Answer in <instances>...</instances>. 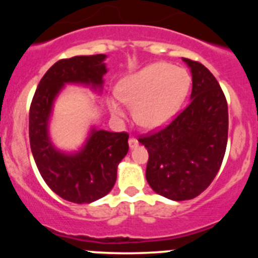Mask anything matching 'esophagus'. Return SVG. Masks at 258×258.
Wrapping results in <instances>:
<instances>
[{
    "label": "esophagus",
    "instance_id": "34e87169",
    "mask_svg": "<svg viewBox=\"0 0 258 258\" xmlns=\"http://www.w3.org/2000/svg\"><path fill=\"white\" fill-rule=\"evenodd\" d=\"M138 145H140V142H138L137 138H134V137L129 138V147L131 149H136V147H138Z\"/></svg>",
    "mask_w": 258,
    "mask_h": 258
}]
</instances>
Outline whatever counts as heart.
<instances>
[{
    "mask_svg": "<svg viewBox=\"0 0 258 258\" xmlns=\"http://www.w3.org/2000/svg\"><path fill=\"white\" fill-rule=\"evenodd\" d=\"M190 75L184 68L166 63H155L122 79L117 95L107 98V104L115 117L126 116L125 104L134 108L137 122L147 129L166 124L174 116L190 88Z\"/></svg>",
    "mask_w": 258,
    "mask_h": 258,
    "instance_id": "heart-1",
    "label": "heart"
}]
</instances>
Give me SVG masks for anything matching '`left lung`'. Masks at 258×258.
<instances>
[{
	"instance_id": "left-lung-1",
	"label": "left lung",
	"mask_w": 258,
	"mask_h": 258,
	"mask_svg": "<svg viewBox=\"0 0 258 258\" xmlns=\"http://www.w3.org/2000/svg\"><path fill=\"white\" fill-rule=\"evenodd\" d=\"M182 59L192 75L190 103L169 125L138 140L149 151V184L175 202L194 199L212 183L229 132L227 102L216 77L199 61Z\"/></svg>"
}]
</instances>
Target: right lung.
<instances>
[{
	"label": "right lung",
	"mask_w": 258,
	"mask_h": 258,
	"mask_svg": "<svg viewBox=\"0 0 258 258\" xmlns=\"http://www.w3.org/2000/svg\"><path fill=\"white\" fill-rule=\"evenodd\" d=\"M106 55L60 59L41 79L29 108V143L41 177L61 199L84 204L112 190L118 163L129 150V134L93 127L80 151L66 154L52 145L49 120L55 98L66 84H83L101 92L107 68Z\"/></svg>",
	"instance_id": "right-lung-1"
}]
</instances>
